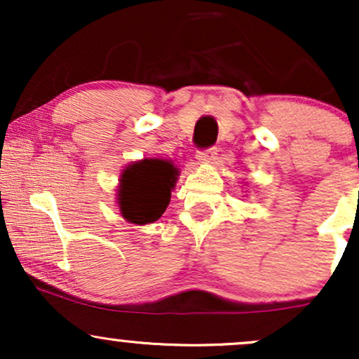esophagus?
<instances>
[{
	"label": "esophagus",
	"instance_id": "obj_1",
	"mask_svg": "<svg viewBox=\"0 0 359 359\" xmlns=\"http://www.w3.org/2000/svg\"><path fill=\"white\" fill-rule=\"evenodd\" d=\"M216 155H217V150L214 147H211V148H204V150H199L196 156L197 160H201V162H211Z\"/></svg>",
	"mask_w": 359,
	"mask_h": 359
}]
</instances>
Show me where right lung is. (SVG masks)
<instances>
[{"instance_id": "obj_1", "label": "right lung", "mask_w": 359, "mask_h": 359, "mask_svg": "<svg viewBox=\"0 0 359 359\" xmlns=\"http://www.w3.org/2000/svg\"><path fill=\"white\" fill-rule=\"evenodd\" d=\"M179 168L168 160L145 158L123 170L118 205L125 219L135 224L155 222L165 212Z\"/></svg>"}]
</instances>
